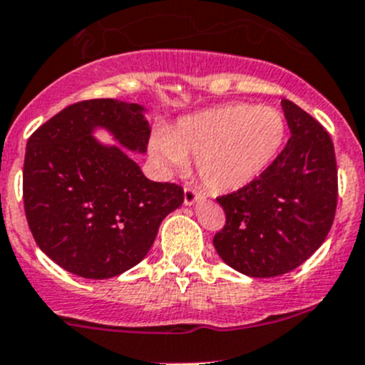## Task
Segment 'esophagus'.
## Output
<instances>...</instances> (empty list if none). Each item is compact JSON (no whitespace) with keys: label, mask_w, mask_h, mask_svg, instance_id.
Returning <instances> with one entry per match:
<instances>
[{"label":"esophagus","mask_w":365,"mask_h":365,"mask_svg":"<svg viewBox=\"0 0 365 365\" xmlns=\"http://www.w3.org/2000/svg\"><path fill=\"white\" fill-rule=\"evenodd\" d=\"M203 197L205 192L197 190L196 187L185 185V189H183V201H185V205H194L197 200H203Z\"/></svg>","instance_id":"1"}]
</instances>
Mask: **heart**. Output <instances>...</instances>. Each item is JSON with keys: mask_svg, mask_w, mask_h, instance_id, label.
<instances>
[{"mask_svg": "<svg viewBox=\"0 0 365 365\" xmlns=\"http://www.w3.org/2000/svg\"><path fill=\"white\" fill-rule=\"evenodd\" d=\"M286 134L288 121L281 109L226 104L182 118L169 132L157 130L150 150L171 171L197 159V171L210 189L237 190L274 162Z\"/></svg>", "mask_w": 365, "mask_h": 365, "instance_id": "heart-1", "label": "heart"}]
</instances>
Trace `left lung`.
<instances>
[{
	"label": "left lung",
	"mask_w": 365,
	"mask_h": 365,
	"mask_svg": "<svg viewBox=\"0 0 365 365\" xmlns=\"http://www.w3.org/2000/svg\"><path fill=\"white\" fill-rule=\"evenodd\" d=\"M292 138L251 183L217 197L226 224L213 237L219 256L251 277L300 267L325 242L337 208L334 143L319 121L282 101Z\"/></svg>",
	"instance_id": "8db88e82"
}]
</instances>
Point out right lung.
I'll use <instances>...</instances> for the list:
<instances>
[{"mask_svg": "<svg viewBox=\"0 0 365 365\" xmlns=\"http://www.w3.org/2000/svg\"><path fill=\"white\" fill-rule=\"evenodd\" d=\"M143 106L93 98L40 125L26 145L23 197L36 245L61 268L109 279L146 256L168 213L183 203L176 183L152 182L120 146L91 135L104 127L128 150L150 139Z\"/></svg>", "mask_w": 365, "mask_h": 365, "instance_id": "obj_1", "label": "right lung"}]
</instances>
